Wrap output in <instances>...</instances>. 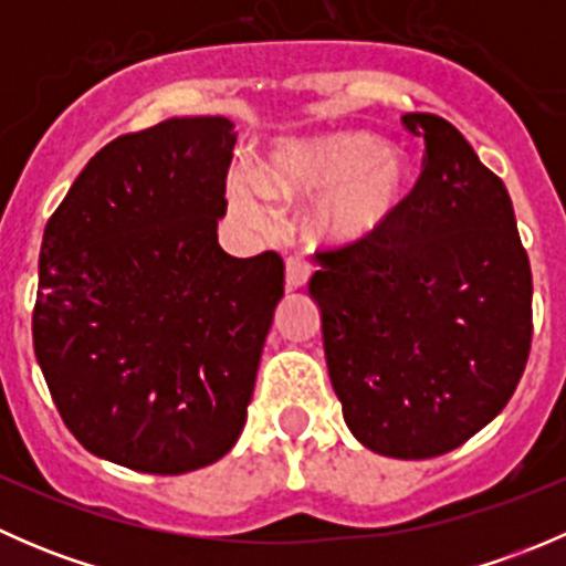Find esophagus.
<instances>
[{"label": "esophagus", "instance_id": "obj_1", "mask_svg": "<svg viewBox=\"0 0 566 566\" xmlns=\"http://www.w3.org/2000/svg\"><path fill=\"white\" fill-rule=\"evenodd\" d=\"M312 276V262L304 256H290L287 260V290H301Z\"/></svg>", "mask_w": 566, "mask_h": 566}]
</instances>
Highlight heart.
<instances>
[{"mask_svg":"<svg viewBox=\"0 0 566 566\" xmlns=\"http://www.w3.org/2000/svg\"><path fill=\"white\" fill-rule=\"evenodd\" d=\"M410 188V167L378 136L361 130L284 142L262 177H232V202L256 227L271 224L268 197L304 202L324 193L312 210V232L323 241H358L386 224Z\"/></svg>","mask_w":566,"mask_h":566,"instance_id":"obj_1","label":"heart"}]
</instances>
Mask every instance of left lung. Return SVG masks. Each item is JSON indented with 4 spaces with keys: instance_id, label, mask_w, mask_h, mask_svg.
<instances>
[{
    "instance_id": "1",
    "label": "left lung",
    "mask_w": 566,
    "mask_h": 566,
    "mask_svg": "<svg viewBox=\"0 0 566 566\" xmlns=\"http://www.w3.org/2000/svg\"><path fill=\"white\" fill-rule=\"evenodd\" d=\"M421 175L373 235L317 251L310 282L347 427L399 460L447 454L495 419L531 350L515 210L449 119L410 112Z\"/></svg>"
}]
</instances>
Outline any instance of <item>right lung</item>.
Wrapping results in <instances>:
<instances>
[{
  "label": "right lung",
  "mask_w": 566,
  "mask_h": 566,
  "mask_svg": "<svg viewBox=\"0 0 566 566\" xmlns=\"http://www.w3.org/2000/svg\"><path fill=\"white\" fill-rule=\"evenodd\" d=\"M232 147L227 117L117 136L45 224L32 342L95 458L175 476L224 458L247 424L284 262L219 247Z\"/></svg>",
  "instance_id": "add662e5"
}]
</instances>
